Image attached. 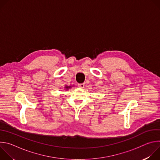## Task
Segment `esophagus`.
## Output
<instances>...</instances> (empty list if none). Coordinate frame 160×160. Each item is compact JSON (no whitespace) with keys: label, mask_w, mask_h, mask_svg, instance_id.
I'll use <instances>...</instances> for the list:
<instances>
[{"label":"esophagus","mask_w":160,"mask_h":160,"mask_svg":"<svg viewBox=\"0 0 160 160\" xmlns=\"http://www.w3.org/2000/svg\"><path fill=\"white\" fill-rule=\"evenodd\" d=\"M78 86L80 88H83L84 87V86H85V84H84V83H79V84H78Z\"/></svg>","instance_id":"1"}]
</instances>
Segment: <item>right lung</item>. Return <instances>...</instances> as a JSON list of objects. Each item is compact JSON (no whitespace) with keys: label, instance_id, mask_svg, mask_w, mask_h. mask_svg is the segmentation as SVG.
I'll return each instance as SVG.
<instances>
[{"label":"right lung","instance_id":"add662e5","mask_svg":"<svg viewBox=\"0 0 160 160\" xmlns=\"http://www.w3.org/2000/svg\"><path fill=\"white\" fill-rule=\"evenodd\" d=\"M70 87H66V89H67V88H70Z\"/></svg>","mask_w":160,"mask_h":160}]
</instances>
